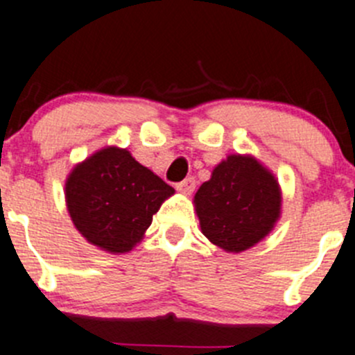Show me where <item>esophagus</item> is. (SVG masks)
Masks as SVG:
<instances>
[{"mask_svg":"<svg viewBox=\"0 0 355 355\" xmlns=\"http://www.w3.org/2000/svg\"><path fill=\"white\" fill-rule=\"evenodd\" d=\"M196 189V180H194L193 177L185 178L184 182H180V184H177V191L182 194H191Z\"/></svg>","mask_w":355,"mask_h":355,"instance_id":"34e87169","label":"esophagus"}]
</instances>
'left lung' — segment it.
Returning a JSON list of instances; mask_svg holds the SVG:
<instances>
[{
	"instance_id": "left-lung-1",
	"label": "left lung",
	"mask_w": 355,
	"mask_h": 355,
	"mask_svg": "<svg viewBox=\"0 0 355 355\" xmlns=\"http://www.w3.org/2000/svg\"><path fill=\"white\" fill-rule=\"evenodd\" d=\"M201 233L226 252H243L271 233L280 218L282 191L252 155L218 162L194 196Z\"/></svg>"
}]
</instances>
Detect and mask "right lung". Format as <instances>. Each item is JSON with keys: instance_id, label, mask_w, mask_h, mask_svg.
I'll list each match as a JSON object with an SVG mask.
<instances>
[{"instance_id": "1", "label": "right lung", "mask_w": 355, "mask_h": 355, "mask_svg": "<svg viewBox=\"0 0 355 355\" xmlns=\"http://www.w3.org/2000/svg\"><path fill=\"white\" fill-rule=\"evenodd\" d=\"M173 193L119 147H105L78 162L64 184L66 207L78 233L112 254H125L140 243L152 215Z\"/></svg>"}]
</instances>
